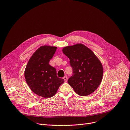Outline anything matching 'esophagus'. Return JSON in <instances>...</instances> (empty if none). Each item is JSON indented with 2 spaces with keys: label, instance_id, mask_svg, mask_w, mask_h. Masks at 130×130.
I'll return each mask as SVG.
<instances>
[{
  "label": "esophagus",
  "instance_id": "34e87169",
  "mask_svg": "<svg viewBox=\"0 0 130 130\" xmlns=\"http://www.w3.org/2000/svg\"><path fill=\"white\" fill-rule=\"evenodd\" d=\"M63 79H64V82L66 83V82H67V80H68V78H67V76L64 77H63Z\"/></svg>",
  "mask_w": 130,
  "mask_h": 130
}]
</instances>
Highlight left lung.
Segmentation results:
<instances>
[{"mask_svg":"<svg viewBox=\"0 0 130 130\" xmlns=\"http://www.w3.org/2000/svg\"><path fill=\"white\" fill-rule=\"evenodd\" d=\"M63 53L70 59L73 75L68 80L77 94L87 96L100 85L103 76V67L96 55L82 43L64 47Z\"/></svg>","mask_w":130,"mask_h":130,"instance_id":"1","label":"left lung"}]
</instances>
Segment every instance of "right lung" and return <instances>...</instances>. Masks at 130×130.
<instances>
[{
    "label": "right lung",
    "mask_w": 130,
    "mask_h": 130,
    "mask_svg": "<svg viewBox=\"0 0 130 130\" xmlns=\"http://www.w3.org/2000/svg\"><path fill=\"white\" fill-rule=\"evenodd\" d=\"M57 48L50 45L40 46L30 58L25 69V79L29 88L45 98L53 96L64 82L57 77L55 68L49 64Z\"/></svg>",
    "instance_id": "add662e5"
}]
</instances>
